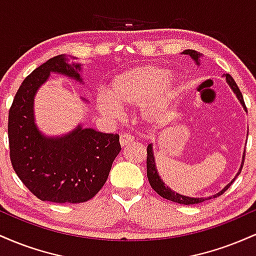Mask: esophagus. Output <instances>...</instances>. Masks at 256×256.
Returning a JSON list of instances; mask_svg holds the SVG:
<instances>
[{
  "mask_svg": "<svg viewBox=\"0 0 256 256\" xmlns=\"http://www.w3.org/2000/svg\"><path fill=\"white\" fill-rule=\"evenodd\" d=\"M134 142V137L131 136V134H120V144H122V146L128 144V143Z\"/></svg>",
  "mask_w": 256,
  "mask_h": 256,
  "instance_id": "1",
  "label": "esophagus"
}]
</instances>
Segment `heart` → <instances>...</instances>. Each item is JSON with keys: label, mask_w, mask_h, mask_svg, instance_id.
<instances>
[{"label": "heart", "mask_w": 256, "mask_h": 256, "mask_svg": "<svg viewBox=\"0 0 256 256\" xmlns=\"http://www.w3.org/2000/svg\"><path fill=\"white\" fill-rule=\"evenodd\" d=\"M167 73L155 64L120 73L110 82V98L104 94L98 96V110L108 118L119 119L122 108L143 104V116L148 122H161L168 113L176 89L174 79L167 78Z\"/></svg>", "instance_id": "b5f03b06"}]
</instances>
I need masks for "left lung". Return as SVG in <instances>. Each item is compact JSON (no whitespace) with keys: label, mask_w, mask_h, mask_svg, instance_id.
Masks as SVG:
<instances>
[{"label":"left lung","mask_w":256,"mask_h":256,"mask_svg":"<svg viewBox=\"0 0 256 256\" xmlns=\"http://www.w3.org/2000/svg\"><path fill=\"white\" fill-rule=\"evenodd\" d=\"M183 54H189L190 56H192L194 60L196 61V62L198 64V58L201 56V52H196V50H192V49H188V50L183 52ZM226 77V80H228V83L230 84L231 89L234 91V94H236V96L238 98L240 102L242 104L243 107H244V110H246V104H244V100H243V96H242V92H240V88L237 86L236 82L234 80V78L231 77L230 74H225ZM244 158H246V150H244V155H243V162H242V166H240V172L237 173V176L240 174V171H242L243 168V165H244ZM146 176H148V180H149V184H150V186L152 189L156 192L158 195L161 196V198H166V200H170V201H173V202H177V204H201V202H204L207 201V200L212 198H188V196H183V195H179V194L172 192L171 189H168V188L166 186L165 184H164V182L161 180L160 177H158V171L156 168H155V161H154V156H152V144L148 146V148H146ZM236 179V178H234ZM234 180L231 182L230 184H228L224 189L222 190V192L216 194V195H213V198H218V196L222 195L226 190L228 189V186L234 183Z\"/></svg>","instance_id":"8db88e82"}]
</instances>
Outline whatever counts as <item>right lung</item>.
<instances>
[{"label": "right lung", "mask_w": 256, "mask_h": 256, "mask_svg": "<svg viewBox=\"0 0 256 256\" xmlns=\"http://www.w3.org/2000/svg\"><path fill=\"white\" fill-rule=\"evenodd\" d=\"M64 55L49 58L24 79L8 113L12 166L20 180L42 201L55 204L86 202L102 189L112 164L119 154V134L79 126L67 136L46 138L34 122V96L52 71L82 82L79 64Z\"/></svg>", "instance_id": "obj_1"}]
</instances>
